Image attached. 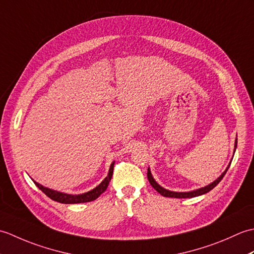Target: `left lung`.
Listing matches in <instances>:
<instances>
[{
  "label": "left lung",
  "instance_id": "left-lung-1",
  "mask_svg": "<svg viewBox=\"0 0 254 254\" xmlns=\"http://www.w3.org/2000/svg\"><path fill=\"white\" fill-rule=\"evenodd\" d=\"M237 143H238V139L236 138L235 141V149H234V154L236 152V148H237ZM230 164L231 161L229 163V165L227 166V168H226V170L223 172L222 175H220L216 180L213 181L212 183H209L208 186H205L203 188H199V189H196V190H193V191H189V192H175V191H170V190H167V189L163 188L161 186H159L157 182H156V180L154 179V177L152 175V172H150V169L148 168L147 169V178H148V181L150 183V186H152L156 191H157L158 193H160L161 195L163 196H166V197H175V198H191V197H195V196H199V195H203V194L209 192L210 190H213V189L216 187L218 183L222 181V179L224 178V176L226 175V172H227L228 168L230 167Z\"/></svg>",
  "mask_w": 254,
  "mask_h": 254
}]
</instances>
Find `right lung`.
<instances>
[{"label": "right lung", "mask_w": 254, "mask_h": 254, "mask_svg": "<svg viewBox=\"0 0 254 254\" xmlns=\"http://www.w3.org/2000/svg\"><path fill=\"white\" fill-rule=\"evenodd\" d=\"M113 166H115V161H112V164L110 165V168H109V172H108V176L101 181L100 185L97 186L95 189H93V190H90L86 193H82V194H67V193L59 192L56 190H52V189L41 186L40 183L36 182L35 180H32V181L35 182V185L39 188L48 197H50L51 199H53V201H57V202L62 203V204L87 203V202L94 201V199L98 197L102 192L106 191V189L108 188V185H109V182L112 178Z\"/></svg>", "instance_id": "1"}]
</instances>
